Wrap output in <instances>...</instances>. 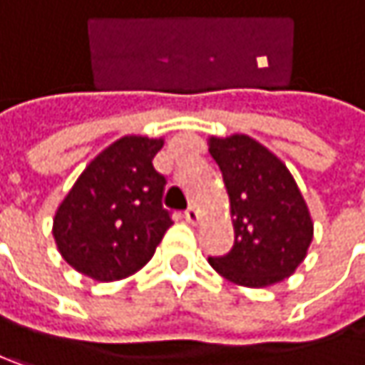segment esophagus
Returning <instances> with one entry per match:
<instances>
[{
    "label": "esophagus",
    "instance_id": "esophagus-1",
    "mask_svg": "<svg viewBox=\"0 0 365 365\" xmlns=\"http://www.w3.org/2000/svg\"><path fill=\"white\" fill-rule=\"evenodd\" d=\"M183 217H185V221H187L190 225H196V223L200 221V212H198V208H194V206H190V208L183 212Z\"/></svg>",
    "mask_w": 365,
    "mask_h": 365
}]
</instances>
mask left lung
Listing matches in <instances>:
<instances>
[{
    "mask_svg": "<svg viewBox=\"0 0 365 365\" xmlns=\"http://www.w3.org/2000/svg\"><path fill=\"white\" fill-rule=\"evenodd\" d=\"M225 182L235 242L208 262L231 283L268 287L293 274L308 254L314 225L306 200L268 148L244 134L208 140Z\"/></svg>",
    "mask_w": 365,
    "mask_h": 365,
    "instance_id": "1",
    "label": "left lung"
}]
</instances>
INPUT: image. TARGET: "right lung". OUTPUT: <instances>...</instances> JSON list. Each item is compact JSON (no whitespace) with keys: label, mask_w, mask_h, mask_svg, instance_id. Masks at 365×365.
I'll use <instances>...</instances> for the list:
<instances>
[{"label":"right lung","mask_w":365,"mask_h":365,"mask_svg":"<svg viewBox=\"0 0 365 365\" xmlns=\"http://www.w3.org/2000/svg\"><path fill=\"white\" fill-rule=\"evenodd\" d=\"M163 140L123 136L107 146L59 204L53 237L63 260L97 281H119L144 267L171 212L163 208L165 175L153 159Z\"/></svg>","instance_id":"right-lung-1"}]
</instances>
